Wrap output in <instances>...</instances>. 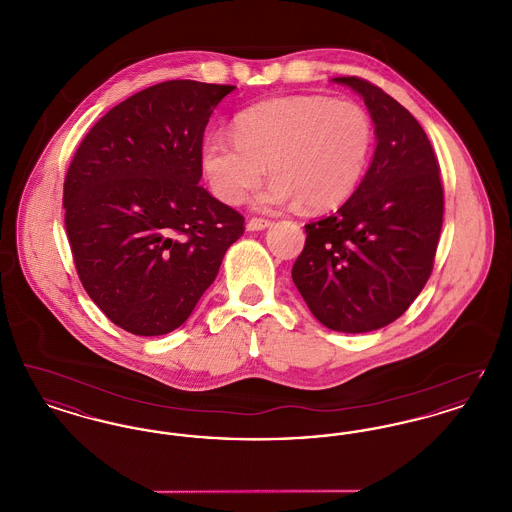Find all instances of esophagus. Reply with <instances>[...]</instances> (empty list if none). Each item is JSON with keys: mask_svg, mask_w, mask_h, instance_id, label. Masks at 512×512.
<instances>
[{"mask_svg": "<svg viewBox=\"0 0 512 512\" xmlns=\"http://www.w3.org/2000/svg\"><path fill=\"white\" fill-rule=\"evenodd\" d=\"M268 226H270V220L251 219L245 224V230L247 232H259V230H265Z\"/></svg>", "mask_w": 512, "mask_h": 512, "instance_id": "esophagus-1", "label": "esophagus"}]
</instances>
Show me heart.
<instances>
[{
  "label": "heart",
  "mask_w": 512,
  "mask_h": 512,
  "mask_svg": "<svg viewBox=\"0 0 512 512\" xmlns=\"http://www.w3.org/2000/svg\"><path fill=\"white\" fill-rule=\"evenodd\" d=\"M372 146V122L353 101L286 96L245 111L236 136L215 132L201 149V167L220 201L240 205L265 176L259 209L299 203L305 211L338 207L357 188Z\"/></svg>",
  "instance_id": "b5f03b06"
}]
</instances>
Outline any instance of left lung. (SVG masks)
I'll return each mask as SVG.
<instances>
[{"mask_svg":"<svg viewBox=\"0 0 512 512\" xmlns=\"http://www.w3.org/2000/svg\"><path fill=\"white\" fill-rule=\"evenodd\" d=\"M365 99L376 149L340 209L305 224L293 284L326 328L363 334L401 317L428 282L443 222L432 144L413 115L357 76L332 78Z\"/></svg>","mask_w":512,"mask_h":512,"instance_id":"left-lung-1","label":"left lung"}]
</instances>
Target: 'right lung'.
Segmentation results:
<instances>
[{"instance_id": "1", "label": "right lung", "mask_w": 512, "mask_h": 512, "mask_svg": "<svg viewBox=\"0 0 512 512\" xmlns=\"http://www.w3.org/2000/svg\"><path fill=\"white\" fill-rule=\"evenodd\" d=\"M236 86L169 80L113 107L65 178L74 265L105 317L163 336L215 282L244 217L199 186L203 132Z\"/></svg>"}]
</instances>
